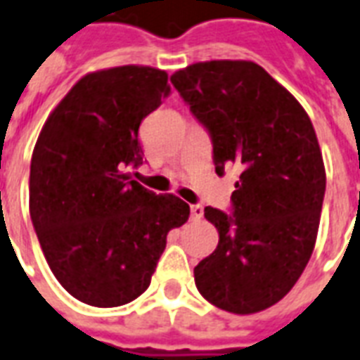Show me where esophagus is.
Instances as JSON below:
<instances>
[{
	"label": "esophagus",
	"instance_id": "1",
	"mask_svg": "<svg viewBox=\"0 0 360 360\" xmlns=\"http://www.w3.org/2000/svg\"><path fill=\"white\" fill-rule=\"evenodd\" d=\"M190 216H191V220H199V218H202L201 205H190Z\"/></svg>",
	"mask_w": 360,
	"mask_h": 360
}]
</instances>
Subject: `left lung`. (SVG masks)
Returning <instances> with one entry per match:
<instances>
[{"label": "left lung", "mask_w": 360, "mask_h": 360, "mask_svg": "<svg viewBox=\"0 0 360 360\" xmlns=\"http://www.w3.org/2000/svg\"><path fill=\"white\" fill-rule=\"evenodd\" d=\"M170 83L209 131L216 174L241 169L231 214L205 209L220 241L193 269L197 290L224 311L267 309L296 285L317 239L326 174L311 119L254 62H197Z\"/></svg>", "instance_id": "1"}]
</instances>
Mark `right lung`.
Wrapping results in <instances>:
<instances>
[{"label":"right lung","instance_id":"add662e5","mask_svg":"<svg viewBox=\"0 0 360 360\" xmlns=\"http://www.w3.org/2000/svg\"><path fill=\"white\" fill-rule=\"evenodd\" d=\"M150 66L87 74L45 121L30 165V216L51 271L94 307H117L150 286L170 229L190 216L172 193L132 180L140 123L170 94Z\"/></svg>","mask_w":360,"mask_h":360}]
</instances>
